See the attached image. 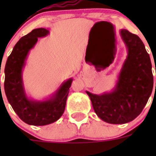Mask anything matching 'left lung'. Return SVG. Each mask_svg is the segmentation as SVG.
<instances>
[{"label": "left lung", "instance_id": "1", "mask_svg": "<svg viewBox=\"0 0 156 156\" xmlns=\"http://www.w3.org/2000/svg\"><path fill=\"white\" fill-rule=\"evenodd\" d=\"M121 36L127 47L128 56L115 90L102 95L87 91L96 114L112 124L130 122L140 115L153 88L151 59L143 42L126 30H121Z\"/></svg>", "mask_w": 156, "mask_h": 156}]
</instances>
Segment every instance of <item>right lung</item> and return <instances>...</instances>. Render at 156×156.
Segmentation results:
<instances>
[{"mask_svg":"<svg viewBox=\"0 0 156 156\" xmlns=\"http://www.w3.org/2000/svg\"><path fill=\"white\" fill-rule=\"evenodd\" d=\"M48 34L44 28L35 29L17 42L5 65V91L8 102L23 122L34 126H44L55 122L62 116L73 80L62 85L53 98L45 101H30L25 95L22 82V69L29 51L38 37Z\"/></svg>","mask_w":156,"mask_h":156,"instance_id":"add662e5","label":"right lung"}]
</instances>
